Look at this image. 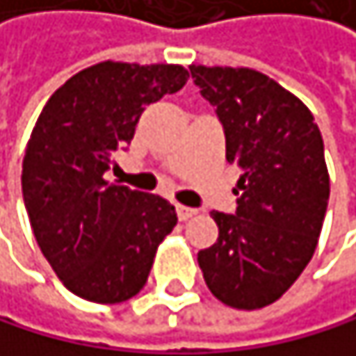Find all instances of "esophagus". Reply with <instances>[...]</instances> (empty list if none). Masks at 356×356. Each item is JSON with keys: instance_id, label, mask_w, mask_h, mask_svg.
I'll return each instance as SVG.
<instances>
[{"instance_id": "esophagus-1", "label": "esophagus", "mask_w": 356, "mask_h": 356, "mask_svg": "<svg viewBox=\"0 0 356 356\" xmlns=\"http://www.w3.org/2000/svg\"><path fill=\"white\" fill-rule=\"evenodd\" d=\"M196 213V209H192V207H186V205H177V216H179V220H188V218H192Z\"/></svg>"}]
</instances>
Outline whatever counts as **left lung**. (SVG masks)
Returning a JSON list of instances; mask_svg holds the SVG:
<instances>
[{"mask_svg":"<svg viewBox=\"0 0 356 356\" xmlns=\"http://www.w3.org/2000/svg\"><path fill=\"white\" fill-rule=\"evenodd\" d=\"M236 164V213L213 211L218 240L199 252L209 292L236 309L279 300L312 261L329 205L322 134L298 97L252 69L190 67Z\"/></svg>","mask_w":356,"mask_h":356,"instance_id":"8db88e82","label":"left lung"}]
</instances>
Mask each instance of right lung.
I'll return each mask as SVG.
<instances>
[{
	"label": "right lung",
	"mask_w": 356,
	"mask_h": 356,
	"mask_svg": "<svg viewBox=\"0 0 356 356\" xmlns=\"http://www.w3.org/2000/svg\"><path fill=\"white\" fill-rule=\"evenodd\" d=\"M186 81L179 64L99 62L64 81L36 120L23 157L25 209L44 259L83 300L136 296L177 225L166 199L108 184L104 172L145 108Z\"/></svg>",
	"instance_id": "right-lung-1"
}]
</instances>
